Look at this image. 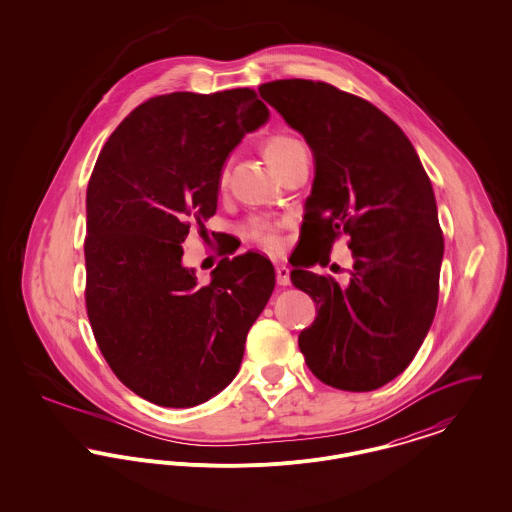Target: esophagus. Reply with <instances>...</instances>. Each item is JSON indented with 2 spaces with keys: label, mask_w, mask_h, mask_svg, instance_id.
I'll list each match as a JSON object with an SVG mask.
<instances>
[{
  "label": "esophagus",
  "mask_w": 512,
  "mask_h": 512,
  "mask_svg": "<svg viewBox=\"0 0 512 512\" xmlns=\"http://www.w3.org/2000/svg\"><path fill=\"white\" fill-rule=\"evenodd\" d=\"M276 282L280 286H288L290 284V270L284 267V265H278L276 267Z\"/></svg>",
  "instance_id": "34e87169"
}]
</instances>
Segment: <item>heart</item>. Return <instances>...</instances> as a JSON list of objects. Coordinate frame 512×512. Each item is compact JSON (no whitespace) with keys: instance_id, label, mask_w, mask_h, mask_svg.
I'll use <instances>...</instances> for the list:
<instances>
[{"instance_id":"heart-1","label":"heart","mask_w":512,"mask_h":512,"mask_svg":"<svg viewBox=\"0 0 512 512\" xmlns=\"http://www.w3.org/2000/svg\"><path fill=\"white\" fill-rule=\"evenodd\" d=\"M305 149L299 140H295L288 134H272L263 142V153L270 161V165L284 174L292 165L297 155H301ZM228 184V169L222 167L219 172V188L224 190ZM245 236L265 249H276L280 245V224L276 220L255 217L244 224Z\"/></svg>"}]
</instances>
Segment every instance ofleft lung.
I'll list each match as a JSON object with an SVG mask.
<instances>
[{
  "instance_id": "left-lung-1",
  "label": "left lung",
  "mask_w": 512,
  "mask_h": 512,
  "mask_svg": "<svg viewBox=\"0 0 512 512\" xmlns=\"http://www.w3.org/2000/svg\"><path fill=\"white\" fill-rule=\"evenodd\" d=\"M259 94L315 159L292 284L318 309L299 349L332 388H382L411 365L438 307L443 234L430 178L405 132L366 99L303 78ZM341 235L356 259L345 287L308 270L327 266Z\"/></svg>"
}]
</instances>
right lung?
<instances>
[{
    "label": "right lung",
    "mask_w": 512,
    "mask_h": 512,
    "mask_svg": "<svg viewBox=\"0 0 512 512\" xmlns=\"http://www.w3.org/2000/svg\"><path fill=\"white\" fill-rule=\"evenodd\" d=\"M267 119L251 88L172 92L138 105L99 153L86 192V313L109 368L155 405L194 407L224 390L274 290L272 263L253 251L199 284L180 245L215 215L228 153Z\"/></svg>",
    "instance_id": "right-lung-1"
}]
</instances>
